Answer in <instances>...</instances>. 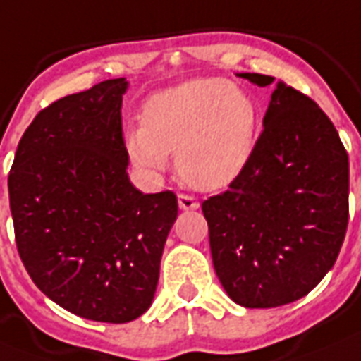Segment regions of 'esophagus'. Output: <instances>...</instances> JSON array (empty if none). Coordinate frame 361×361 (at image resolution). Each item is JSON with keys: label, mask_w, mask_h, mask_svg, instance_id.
Returning <instances> with one entry per match:
<instances>
[{"label": "esophagus", "mask_w": 361, "mask_h": 361, "mask_svg": "<svg viewBox=\"0 0 361 361\" xmlns=\"http://www.w3.org/2000/svg\"><path fill=\"white\" fill-rule=\"evenodd\" d=\"M178 209L180 210H195L199 209V201L192 195H178Z\"/></svg>", "instance_id": "1"}]
</instances>
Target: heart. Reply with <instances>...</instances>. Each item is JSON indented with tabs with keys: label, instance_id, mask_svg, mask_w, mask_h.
I'll use <instances>...</instances> for the list:
<instances>
[{
	"label": "heart",
	"instance_id": "heart-1",
	"mask_svg": "<svg viewBox=\"0 0 361 361\" xmlns=\"http://www.w3.org/2000/svg\"><path fill=\"white\" fill-rule=\"evenodd\" d=\"M257 130V102L246 89L195 78L147 100L141 126L126 135V151L149 178L160 177L175 152L178 175L190 186L220 190L247 166Z\"/></svg>",
	"mask_w": 361,
	"mask_h": 361
}]
</instances>
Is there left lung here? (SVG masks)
<instances>
[{
  "label": "left lung",
  "instance_id": "8db88e82",
  "mask_svg": "<svg viewBox=\"0 0 361 361\" xmlns=\"http://www.w3.org/2000/svg\"><path fill=\"white\" fill-rule=\"evenodd\" d=\"M259 87L264 74H238ZM247 166L203 201L216 276L244 307H278L319 285L348 224V154L310 97L276 83Z\"/></svg>",
  "mask_w": 361,
  "mask_h": 361
}]
</instances>
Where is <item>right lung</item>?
Listing matches in <instances>:
<instances>
[{
	"instance_id": "1",
	"label": "right lung",
	"mask_w": 361,
	"mask_h": 361,
	"mask_svg": "<svg viewBox=\"0 0 361 361\" xmlns=\"http://www.w3.org/2000/svg\"><path fill=\"white\" fill-rule=\"evenodd\" d=\"M125 78L39 111L8 173L14 236L25 270L74 315L123 324L145 313L177 220L173 192L143 194L128 178L121 108Z\"/></svg>"
}]
</instances>
